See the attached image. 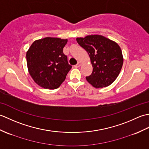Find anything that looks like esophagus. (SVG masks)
<instances>
[{"instance_id":"obj_1","label":"esophagus","mask_w":149,"mask_h":149,"mask_svg":"<svg viewBox=\"0 0 149 149\" xmlns=\"http://www.w3.org/2000/svg\"><path fill=\"white\" fill-rule=\"evenodd\" d=\"M81 66V62H78L77 64L75 65V68H79V66Z\"/></svg>"}]
</instances>
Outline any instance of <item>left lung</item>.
<instances>
[{"instance_id":"left-lung-1","label":"left lung","mask_w":149,"mask_h":149,"mask_svg":"<svg viewBox=\"0 0 149 149\" xmlns=\"http://www.w3.org/2000/svg\"><path fill=\"white\" fill-rule=\"evenodd\" d=\"M77 42L90 56L93 72L86 77L96 88L108 86L118 77L123 65L121 49L116 42L101 35L77 38Z\"/></svg>"}]
</instances>
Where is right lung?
I'll list each match as a JSON object with an SVG mask.
<instances>
[{
	"instance_id": "obj_1",
	"label": "right lung",
	"mask_w": 149,
	"mask_h": 149,
	"mask_svg": "<svg viewBox=\"0 0 149 149\" xmlns=\"http://www.w3.org/2000/svg\"><path fill=\"white\" fill-rule=\"evenodd\" d=\"M67 40L46 37L34 41L26 54L28 70L36 84L45 89L59 87L72 66L63 48Z\"/></svg>"
}]
</instances>
